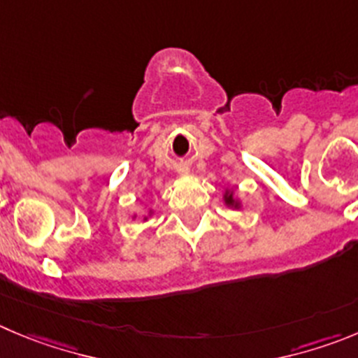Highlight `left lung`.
<instances>
[{
    "label": "left lung",
    "instance_id": "obj_1",
    "mask_svg": "<svg viewBox=\"0 0 358 358\" xmlns=\"http://www.w3.org/2000/svg\"><path fill=\"white\" fill-rule=\"evenodd\" d=\"M224 203H226V205H228V206H231V208H240V201H238V199L233 198V192H231V190H226Z\"/></svg>",
    "mask_w": 358,
    "mask_h": 358
}]
</instances>
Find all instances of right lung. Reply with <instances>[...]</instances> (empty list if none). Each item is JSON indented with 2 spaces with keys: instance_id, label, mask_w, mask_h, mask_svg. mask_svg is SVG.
<instances>
[{
  "instance_id": "right-lung-1",
  "label": "right lung",
  "mask_w": 358,
  "mask_h": 358,
  "mask_svg": "<svg viewBox=\"0 0 358 358\" xmlns=\"http://www.w3.org/2000/svg\"><path fill=\"white\" fill-rule=\"evenodd\" d=\"M150 213H152V212H150ZM145 219H146V217H145Z\"/></svg>"
}]
</instances>
